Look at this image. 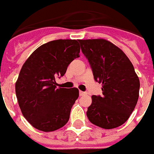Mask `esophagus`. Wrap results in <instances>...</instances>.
<instances>
[{
  "label": "esophagus",
  "instance_id": "34e87169",
  "mask_svg": "<svg viewBox=\"0 0 154 154\" xmlns=\"http://www.w3.org/2000/svg\"><path fill=\"white\" fill-rule=\"evenodd\" d=\"M79 95H80V97H82V96H86V95H87V92H85V91H79Z\"/></svg>",
  "mask_w": 154,
  "mask_h": 154
}]
</instances>
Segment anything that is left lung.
<instances>
[{
  "instance_id": "1",
  "label": "left lung",
  "mask_w": 154,
  "mask_h": 154,
  "mask_svg": "<svg viewBox=\"0 0 154 154\" xmlns=\"http://www.w3.org/2000/svg\"><path fill=\"white\" fill-rule=\"evenodd\" d=\"M94 79L102 84V95L92 96L87 116L93 125L110 129L129 119L139 99V79L120 48L102 38L79 40Z\"/></svg>"
}]
</instances>
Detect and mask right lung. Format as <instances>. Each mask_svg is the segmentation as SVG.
Listing matches in <instances>:
<instances>
[{"label": "right lung", "instance_id": "1", "mask_svg": "<svg viewBox=\"0 0 154 154\" xmlns=\"http://www.w3.org/2000/svg\"><path fill=\"white\" fill-rule=\"evenodd\" d=\"M75 39H57L38 47L23 65L15 83L21 112L35 129L50 132L68 121L79 97L76 87L57 88L55 79L66 73L68 65L80 57Z\"/></svg>", "mask_w": 154, "mask_h": 154}]
</instances>
